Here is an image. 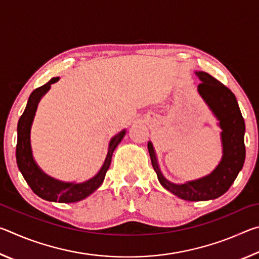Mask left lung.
<instances>
[{"mask_svg":"<svg viewBox=\"0 0 259 259\" xmlns=\"http://www.w3.org/2000/svg\"><path fill=\"white\" fill-rule=\"evenodd\" d=\"M194 73L201 81L198 93L218 120V125L222 129V160L207 176L183 184H175L169 182L162 174L152 142H148L147 147L157 179L165 190L186 201H207L217 199L229 191L242 169L245 159V125L235 96L229 88L208 73Z\"/></svg>","mask_w":259,"mask_h":259,"instance_id":"left-lung-1","label":"left lung"}]
</instances>
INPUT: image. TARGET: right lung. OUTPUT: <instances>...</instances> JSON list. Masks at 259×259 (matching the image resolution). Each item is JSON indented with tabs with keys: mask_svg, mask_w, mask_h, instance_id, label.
I'll return each mask as SVG.
<instances>
[{
	"mask_svg": "<svg viewBox=\"0 0 259 259\" xmlns=\"http://www.w3.org/2000/svg\"><path fill=\"white\" fill-rule=\"evenodd\" d=\"M57 81H59V77H52L45 85L37 88L30 94L27 105H26L25 111L20 116L18 126H17L18 138H17L16 159L21 175L37 196H40L43 200L50 201V202L73 203L88 198L102 185L109 165H111L113 152L123 139L126 130H121L119 134H116L109 140L106 159L97 175H95L93 178L83 183H75L63 182L47 175L34 160L32 145H30V130H32L38 103L41 102L43 96L50 90L51 84H54Z\"/></svg>",
	"mask_w": 259,
	"mask_h": 259,
	"instance_id": "1",
	"label": "right lung"
}]
</instances>
